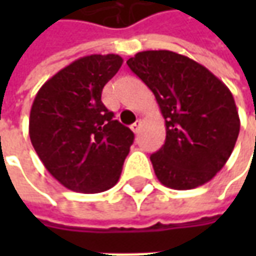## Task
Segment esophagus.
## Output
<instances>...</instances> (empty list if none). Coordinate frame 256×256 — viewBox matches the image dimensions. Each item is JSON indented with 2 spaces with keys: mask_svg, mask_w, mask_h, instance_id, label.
Masks as SVG:
<instances>
[{
  "mask_svg": "<svg viewBox=\"0 0 256 256\" xmlns=\"http://www.w3.org/2000/svg\"><path fill=\"white\" fill-rule=\"evenodd\" d=\"M141 124H142V121L141 120H136L135 122L131 125V130L134 131V134H138L140 132V128H141Z\"/></svg>",
  "mask_w": 256,
  "mask_h": 256,
  "instance_id": "1",
  "label": "esophagus"
}]
</instances>
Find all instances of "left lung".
<instances>
[{
  "instance_id": "left-lung-1",
  "label": "left lung",
  "mask_w": 256,
  "mask_h": 256,
  "mask_svg": "<svg viewBox=\"0 0 256 256\" xmlns=\"http://www.w3.org/2000/svg\"><path fill=\"white\" fill-rule=\"evenodd\" d=\"M126 64L152 91L165 120V144L151 155L156 178L178 191L211 181L241 128L230 88L204 65L166 50L138 52Z\"/></svg>"
}]
</instances>
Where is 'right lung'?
<instances>
[{"mask_svg":"<svg viewBox=\"0 0 256 256\" xmlns=\"http://www.w3.org/2000/svg\"><path fill=\"white\" fill-rule=\"evenodd\" d=\"M122 62L116 54L78 58L35 95L31 144L48 172L71 191L98 194L120 180L134 132L114 120L101 94Z\"/></svg>","mask_w":256,"mask_h":256,"instance_id":"obj_1","label":"right lung"}]
</instances>
